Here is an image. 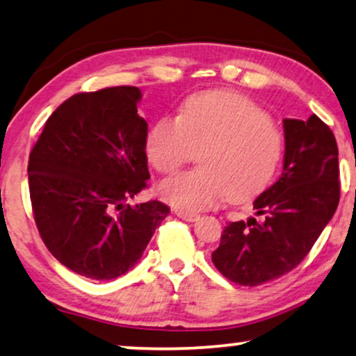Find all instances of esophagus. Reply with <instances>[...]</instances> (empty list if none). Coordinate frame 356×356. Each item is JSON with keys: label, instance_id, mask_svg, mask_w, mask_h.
<instances>
[{"label": "esophagus", "instance_id": "esophagus-1", "mask_svg": "<svg viewBox=\"0 0 356 356\" xmlns=\"http://www.w3.org/2000/svg\"><path fill=\"white\" fill-rule=\"evenodd\" d=\"M174 214L180 217V219L187 220V222H195V220L200 219V214H196V212H187V211H182V209H176V211H174Z\"/></svg>", "mask_w": 356, "mask_h": 356}]
</instances>
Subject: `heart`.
Returning <instances> with one entry per match:
<instances>
[{
  "mask_svg": "<svg viewBox=\"0 0 356 356\" xmlns=\"http://www.w3.org/2000/svg\"><path fill=\"white\" fill-rule=\"evenodd\" d=\"M204 147L200 169L158 185V195L177 209L196 212L230 198L259 195L280 166L283 132L252 100L233 92L196 94L179 116H164L148 132L147 158L161 174H172Z\"/></svg>",
  "mask_w": 356,
  "mask_h": 356,
  "instance_id": "heart-1",
  "label": "heart"
}]
</instances>
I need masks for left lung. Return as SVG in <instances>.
Here are the masks:
<instances>
[{
    "mask_svg": "<svg viewBox=\"0 0 356 356\" xmlns=\"http://www.w3.org/2000/svg\"><path fill=\"white\" fill-rule=\"evenodd\" d=\"M280 179L254 201L256 217L230 222L212 252L216 268L233 283L259 286L296 268L337 209L339 150L316 115L283 120Z\"/></svg>",
    "mask_w": 356,
    "mask_h": 356,
    "instance_id": "8db88e82",
    "label": "left lung"
}]
</instances>
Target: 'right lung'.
Returning a JSON list of instances; mask_svg holds the SVG:
<instances>
[{
	"mask_svg": "<svg viewBox=\"0 0 356 356\" xmlns=\"http://www.w3.org/2000/svg\"><path fill=\"white\" fill-rule=\"evenodd\" d=\"M140 99L134 86L72 95L47 118L30 153L36 227L52 256L81 277L124 275L171 211L156 200L126 204L150 177Z\"/></svg>",
	"mask_w": 356,
	"mask_h": 356,
	"instance_id": "obj_1",
	"label": "right lung"
}]
</instances>
